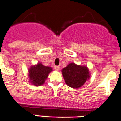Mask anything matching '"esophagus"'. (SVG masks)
Here are the masks:
<instances>
[{
    "mask_svg": "<svg viewBox=\"0 0 121 121\" xmlns=\"http://www.w3.org/2000/svg\"><path fill=\"white\" fill-rule=\"evenodd\" d=\"M54 69H55V70H56V71H58V70H60V67L58 66H54Z\"/></svg>",
    "mask_w": 121,
    "mask_h": 121,
    "instance_id": "1",
    "label": "esophagus"
}]
</instances>
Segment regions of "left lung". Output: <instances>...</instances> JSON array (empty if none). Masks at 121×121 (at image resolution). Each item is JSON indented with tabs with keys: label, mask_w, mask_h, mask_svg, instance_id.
I'll return each instance as SVG.
<instances>
[{
	"label": "left lung",
	"mask_w": 121,
	"mask_h": 121,
	"mask_svg": "<svg viewBox=\"0 0 121 121\" xmlns=\"http://www.w3.org/2000/svg\"><path fill=\"white\" fill-rule=\"evenodd\" d=\"M62 75L68 86L77 89L82 86L90 78L89 69L84 66L70 63L62 69Z\"/></svg>",
	"instance_id": "left-lung-1"
}]
</instances>
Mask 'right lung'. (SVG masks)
<instances>
[{"label":"right lung","mask_w":121,"mask_h":121,"mask_svg":"<svg viewBox=\"0 0 121 121\" xmlns=\"http://www.w3.org/2000/svg\"><path fill=\"white\" fill-rule=\"evenodd\" d=\"M51 71H52V69L51 67L45 66L39 63L37 65L31 66L28 70L29 79L32 84L39 86L44 83Z\"/></svg>","instance_id":"obj_1"}]
</instances>
